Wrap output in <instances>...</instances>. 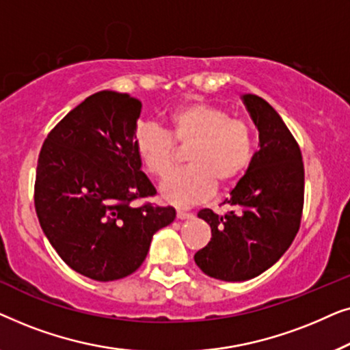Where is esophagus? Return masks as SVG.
Here are the masks:
<instances>
[{"label": "esophagus", "mask_w": 350, "mask_h": 350, "mask_svg": "<svg viewBox=\"0 0 350 350\" xmlns=\"http://www.w3.org/2000/svg\"><path fill=\"white\" fill-rule=\"evenodd\" d=\"M176 217H178L180 219H188V218H193V213H189V212H186V210L178 208V210H176Z\"/></svg>", "instance_id": "1"}]
</instances>
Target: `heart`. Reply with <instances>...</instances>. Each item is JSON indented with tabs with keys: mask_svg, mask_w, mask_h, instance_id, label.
Listing matches in <instances>:
<instances>
[{
	"mask_svg": "<svg viewBox=\"0 0 350 350\" xmlns=\"http://www.w3.org/2000/svg\"><path fill=\"white\" fill-rule=\"evenodd\" d=\"M169 133L156 124L137 129L135 151L150 174L164 176L176 161V146H189L188 167L161 183L162 198L175 205H193L212 196L217 181L226 186L237 180L253 156L252 126L234 119L226 109L207 103L185 105L167 116Z\"/></svg>",
	"mask_w": 350,
	"mask_h": 350,
	"instance_id": "1",
	"label": "heart"
}]
</instances>
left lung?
<instances>
[{"instance_id": "8db88e82", "label": "left lung", "mask_w": 350, "mask_h": 350, "mask_svg": "<svg viewBox=\"0 0 350 350\" xmlns=\"http://www.w3.org/2000/svg\"><path fill=\"white\" fill-rule=\"evenodd\" d=\"M242 102L260 133V150L224 200L231 212L198 213L212 228V239L194 261L224 282L253 279L275 265L298 232L304 204V165L295 137L266 100L245 94Z\"/></svg>"}]
</instances>
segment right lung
I'll list each match as a JSON object with an SVG mask.
<instances>
[{
	"mask_svg": "<svg viewBox=\"0 0 350 350\" xmlns=\"http://www.w3.org/2000/svg\"><path fill=\"white\" fill-rule=\"evenodd\" d=\"M140 100L102 90L49 132L36 167L38 219L71 269L98 282L118 280L145 261L151 239L174 221V207L143 204L154 196L135 151Z\"/></svg>",
	"mask_w": 350,
	"mask_h": 350,
	"instance_id": "right-lung-1",
	"label": "right lung"
}]
</instances>
